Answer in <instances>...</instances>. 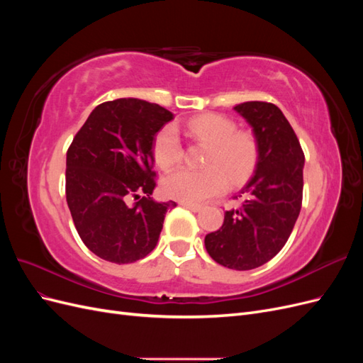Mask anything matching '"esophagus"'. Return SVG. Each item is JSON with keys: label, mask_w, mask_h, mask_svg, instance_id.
<instances>
[{"label": "esophagus", "mask_w": 363, "mask_h": 363, "mask_svg": "<svg viewBox=\"0 0 363 363\" xmlns=\"http://www.w3.org/2000/svg\"><path fill=\"white\" fill-rule=\"evenodd\" d=\"M180 204L186 208H189V211L192 212H200L201 211V206L200 204H194V203H184V201H180Z\"/></svg>", "instance_id": "34e87169"}]
</instances>
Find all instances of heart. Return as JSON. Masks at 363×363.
Returning a JSON list of instances; mask_svg holds the SVG:
<instances>
[{
	"label": "heart",
	"instance_id": "b5f03b06",
	"mask_svg": "<svg viewBox=\"0 0 363 363\" xmlns=\"http://www.w3.org/2000/svg\"><path fill=\"white\" fill-rule=\"evenodd\" d=\"M189 133L211 145L204 157V169L177 168L162 180V189L171 199L184 203H200L228 188L245 183L259 159V144L250 130H236L233 121L207 113L195 116L186 124ZM155 157L163 169L179 163L183 147L177 130L163 127L155 140Z\"/></svg>",
	"mask_w": 363,
	"mask_h": 363
}]
</instances>
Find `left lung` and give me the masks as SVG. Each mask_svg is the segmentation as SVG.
<instances>
[{
  "mask_svg": "<svg viewBox=\"0 0 363 363\" xmlns=\"http://www.w3.org/2000/svg\"><path fill=\"white\" fill-rule=\"evenodd\" d=\"M235 111L252 127L259 159L255 175L235 196L242 203L225 212L224 224L206 235L204 245L219 265L247 271L271 260L292 233L303 201L304 152L276 104L247 101Z\"/></svg>",
  "mask_w": 363,
  "mask_h": 363,
  "instance_id": "obj_1",
  "label": "left lung"
}]
</instances>
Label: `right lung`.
Listing matches in <instances>:
<instances>
[{"label": "right lung", "mask_w": 363, "mask_h": 363, "mask_svg": "<svg viewBox=\"0 0 363 363\" xmlns=\"http://www.w3.org/2000/svg\"><path fill=\"white\" fill-rule=\"evenodd\" d=\"M174 118L159 104L119 98L96 106L67 152V201L79 236L94 255L133 263L155 250L174 201L151 199L152 147Z\"/></svg>", "instance_id": "add662e5"}]
</instances>
